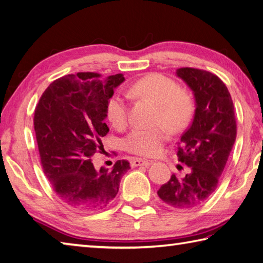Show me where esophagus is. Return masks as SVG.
Instances as JSON below:
<instances>
[{"label":"esophagus","instance_id":"esophagus-1","mask_svg":"<svg viewBox=\"0 0 263 263\" xmlns=\"http://www.w3.org/2000/svg\"><path fill=\"white\" fill-rule=\"evenodd\" d=\"M153 163V161L149 159H142V158H135L131 162L132 166H149Z\"/></svg>","mask_w":263,"mask_h":263}]
</instances>
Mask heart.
Wrapping results in <instances>:
<instances>
[{"instance_id":"obj_1","label":"heart","mask_w":263,"mask_h":263,"mask_svg":"<svg viewBox=\"0 0 263 263\" xmlns=\"http://www.w3.org/2000/svg\"><path fill=\"white\" fill-rule=\"evenodd\" d=\"M128 98H141L153 101L157 106L155 124H164L172 132L187 127L195 111V102L187 90L180 89L179 84L162 74H149L127 87ZM130 107L126 97L114 95L107 104V117L116 128L127 125ZM168 133L164 126L133 127L123 140L127 152L141 156H156Z\"/></svg>"}]
</instances>
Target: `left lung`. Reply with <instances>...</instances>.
I'll return each instance as SVG.
<instances>
[{"mask_svg": "<svg viewBox=\"0 0 263 263\" xmlns=\"http://www.w3.org/2000/svg\"><path fill=\"white\" fill-rule=\"evenodd\" d=\"M177 76L192 89L196 109L193 123L178 143V159L189 167L184 177L172 174L158 196L174 209H192L209 199L236 140L237 125L227 86L210 71L183 67Z\"/></svg>", "mask_w": 263, "mask_h": 263, "instance_id": "8db88e82", "label": "left lung"}]
</instances>
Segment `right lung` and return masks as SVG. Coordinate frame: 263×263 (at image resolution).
I'll list each match as a JSON object with an SVG mask.
<instances>
[{
	"instance_id": "1",
	"label": "right lung",
	"mask_w": 263,
	"mask_h": 263,
	"mask_svg": "<svg viewBox=\"0 0 263 263\" xmlns=\"http://www.w3.org/2000/svg\"><path fill=\"white\" fill-rule=\"evenodd\" d=\"M122 74L101 79L97 73H77L53 81L34 114L41 164L54 193L69 208L97 211L115 198L130 163L117 161L110 170L95 168L91 157L100 153L107 104Z\"/></svg>"
}]
</instances>
